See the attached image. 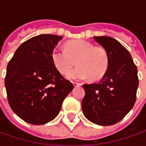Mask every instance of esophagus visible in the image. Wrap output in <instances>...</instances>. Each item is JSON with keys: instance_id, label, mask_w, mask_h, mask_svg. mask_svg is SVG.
Wrapping results in <instances>:
<instances>
[{"instance_id": "esophagus-1", "label": "esophagus", "mask_w": 146, "mask_h": 146, "mask_svg": "<svg viewBox=\"0 0 146 146\" xmlns=\"http://www.w3.org/2000/svg\"><path fill=\"white\" fill-rule=\"evenodd\" d=\"M73 84H74V86H75V87H76V86H80V85H81L82 84L77 83V82H73Z\"/></svg>"}]
</instances>
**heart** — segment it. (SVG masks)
Wrapping results in <instances>:
<instances>
[{
	"instance_id": "b5f03b06",
	"label": "heart",
	"mask_w": 146,
	"mask_h": 146,
	"mask_svg": "<svg viewBox=\"0 0 146 146\" xmlns=\"http://www.w3.org/2000/svg\"><path fill=\"white\" fill-rule=\"evenodd\" d=\"M66 49L55 48L52 60L62 75H66L76 64L78 66L68 74L72 80H84L89 76L92 80H100L106 72L109 58L102 47L83 40H70L65 44Z\"/></svg>"
}]
</instances>
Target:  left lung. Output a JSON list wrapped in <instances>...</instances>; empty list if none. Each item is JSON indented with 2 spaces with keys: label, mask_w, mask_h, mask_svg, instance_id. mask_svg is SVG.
Returning a JSON list of instances; mask_svg holds the SVG:
<instances>
[{
  "label": "left lung",
  "mask_w": 146,
  "mask_h": 146,
  "mask_svg": "<svg viewBox=\"0 0 146 146\" xmlns=\"http://www.w3.org/2000/svg\"><path fill=\"white\" fill-rule=\"evenodd\" d=\"M94 40L106 50L109 66L98 83L84 84L82 110L93 123L110 126L122 120L136 102L137 68L129 52L115 39L94 36Z\"/></svg>",
  "instance_id": "left-lung-1"
}]
</instances>
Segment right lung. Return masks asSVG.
I'll use <instances>...</instances> for the list:
<instances>
[{
  "mask_svg": "<svg viewBox=\"0 0 146 146\" xmlns=\"http://www.w3.org/2000/svg\"><path fill=\"white\" fill-rule=\"evenodd\" d=\"M62 37L43 34L23 42L9 62L5 85L8 102L23 120L44 124L58 115L74 85L55 67L52 53Z\"/></svg>",
  "mask_w": 146,
  "mask_h": 146,
  "instance_id": "right-lung-1",
  "label": "right lung"
}]
</instances>
